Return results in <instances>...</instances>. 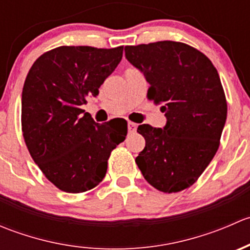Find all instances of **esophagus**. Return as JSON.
<instances>
[{
	"label": "esophagus",
	"mask_w": 250,
	"mask_h": 250,
	"mask_svg": "<svg viewBox=\"0 0 250 250\" xmlns=\"http://www.w3.org/2000/svg\"><path fill=\"white\" fill-rule=\"evenodd\" d=\"M137 130V125L134 122H128V132L134 133Z\"/></svg>",
	"instance_id": "obj_1"
}]
</instances>
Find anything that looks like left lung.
<instances>
[{
  "label": "left lung",
  "instance_id": "obj_1",
  "mask_svg": "<svg viewBox=\"0 0 250 250\" xmlns=\"http://www.w3.org/2000/svg\"><path fill=\"white\" fill-rule=\"evenodd\" d=\"M125 53L150 84L147 98L162 105L167 118L163 128L138 127L145 147L135 162L162 192L190 188L215 156L226 122L218 71L203 53L181 42L125 46Z\"/></svg>",
  "mask_w": 250,
  "mask_h": 250
}]
</instances>
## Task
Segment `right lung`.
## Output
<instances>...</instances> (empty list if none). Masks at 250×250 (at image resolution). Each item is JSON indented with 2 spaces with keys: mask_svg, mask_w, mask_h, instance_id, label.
Returning <instances> with one entry per match:
<instances>
[{
  "mask_svg": "<svg viewBox=\"0 0 250 250\" xmlns=\"http://www.w3.org/2000/svg\"><path fill=\"white\" fill-rule=\"evenodd\" d=\"M123 47L62 46L42 54L21 94V127L32 160L59 190L80 193L99 185L107 160L127 135V121L103 125L82 110L122 59Z\"/></svg>",
  "mask_w": 250,
  "mask_h": 250,
  "instance_id": "1",
  "label": "right lung"
}]
</instances>
